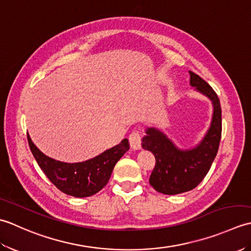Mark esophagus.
<instances>
[{
  "label": "esophagus",
  "mask_w": 251,
  "mask_h": 251,
  "mask_svg": "<svg viewBox=\"0 0 251 251\" xmlns=\"http://www.w3.org/2000/svg\"><path fill=\"white\" fill-rule=\"evenodd\" d=\"M141 132L138 130H134L129 135L130 147L134 149V150H138V149L141 148Z\"/></svg>",
  "instance_id": "obj_1"
}]
</instances>
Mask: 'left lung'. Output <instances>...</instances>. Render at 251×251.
<instances>
[{
    "instance_id": "8db88e82",
    "label": "left lung",
    "mask_w": 251,
    "mask_h": 251,
    "mask_svg": "<svg viewBox=\"0 0 251 251\" xmlns=\"http://www.w3.org/2000/svg\"><path fill=\"white\" fill-rule=\"evenodd\" d=\"M190 78L192 86L207 96L214 104L211 125L204 139L197 147L182 151L155 128H148L147 136L142 138V148L151 151L156 161L149 182L159 193L167 195L183 193L196 188L209 172L220 145L222 119L218 95L197 74L190 71Z\"/></svg>"
}]
</instances>
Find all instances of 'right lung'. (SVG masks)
I'll return each mask as SVG.
<instances>
[{
  "mask_svg": "<svg viewBox=\"0 0 251 251\" xmlns=\"http://www.w3.org/2000/svg\"><path fill=\"white\" fill-rule=\"evenodd\" d=\"M26 138L35 161L50 182L63 193L75 197L92 196L104 188L115 164L129 149L128 140L124 139L86 162L69 164L46 156L34 146L29 135Z\"/></svg>",
  "mask_w": 251,
  "mask_h": 251,
  "instance_id": "add662e5",
  "label": "right lung"
}]
</instances>
